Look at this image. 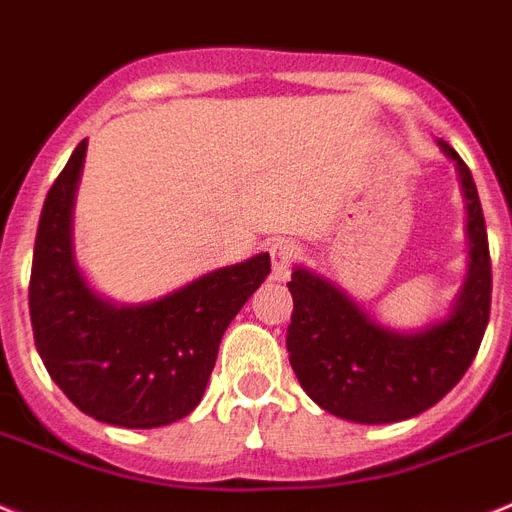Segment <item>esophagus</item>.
<instances>
[{
  "label": "esophagus",
  "instance_id": "esophagus-1",
  "mask_svg": "<svg viewBox=\"0 0 512 512\" xmlns=\"http://www.w3.org/2000/svg\"><path fill=\"white\" fill-rule=\"evenodd\" d=\"M269 256H272V266L277 274H285L293 261L301 256V248L295 246L293 240H274L272 246H269Z\"/></svg>",
  "mask_w": 512,
  "mask_h": 512
}]
</instances>
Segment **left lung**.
<instances>
[{"instance_id": "8db88e82", "label": "left lung", "mask_w": 512, "mask_h": 512, "mask_svg": "<svg viewBox=\"0 0 512 512\" xmlns=\"http://www.w3.org/2000/svg\"><path fill=\"white\" fill-rule=\"evenodd\" d=\"M439 146L458 164L471 240L466 282L447 319L403 335L379 327L319 274L298 266L287 282L293 295L290 366L308 398L332 416L356 424L418 416L445 398L476 358L492 306L487 225L471 170L445 141Z\"/></svg>"}]
</instances>
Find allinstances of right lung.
Listing matches in <instances>:
<instances>
[{
	"label": "right lung",
	"instance_id": "obj_1",
	"mask_svg": "<svg viewBox=\"0 0 512 512\" xmlns=\"http://www.w3.org/2000/svg\"><path fill=\"white\" fill-rule=\"evenodd\" d=\"M86 141L46 193L33 246V340L49 377L86 416L154 429L188 416L217 361L219 340L272 269L269 253L198 277L141 306L96 295L73 259V198Z\"/></svg>",
	"mask_w": 512,
	"mask_h": 512
}]
</instances>
